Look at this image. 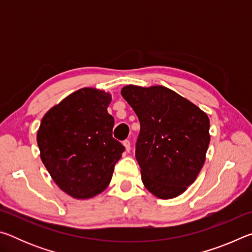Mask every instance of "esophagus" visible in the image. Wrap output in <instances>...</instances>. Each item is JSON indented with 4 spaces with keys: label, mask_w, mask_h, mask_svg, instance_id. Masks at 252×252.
<instances>
[{
    "label": "esophagus",
    "mask_w": 252,
    "mask_h": 252,
    "mask_svg": "<svg viewBox=\"0 0 252 252\" xmlns=\"http://www.w3.org/2000/svg\"><path fill=\"white\" fill-rule=\"evenodd\" d=\"M123 146H125L126 152H129L131 150V143L129 140H125V141H123Z\"/></svg>",
    "instance_id": "esophagus-1"
}]
</instances>
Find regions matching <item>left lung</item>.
<instances>
[{
  "label": "left lung",
  "instance_id": "1",
  "mask_svg": "<svg viewBox=\"0 0 252 252\" xmlns=\"http://www.w3.org/2000/svg\"><path fill=\"white\" fill-rule=\"evenodd\" d=\"M121 94L140 121L135 159L144 187L160 199L178 197L194 182L206 160L208 116L161 85H126Z\"/></svg>",
  "mask_w": 252,
  "mask_h": 252
}]
</instances>
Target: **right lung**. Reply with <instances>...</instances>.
Returning a JSON list of instances; mask_svg holds the SVG:
<instances>
[{
    "instance_id": "obj_1",
    "label": "right lung",
    "mask_w": 252,
    "mask_h": 252,
    "mask_svg": "<svg viewBox=\"0 0 252 252\" xmlns=\"http://www.w3.org/2000/svg\"><path fill=\"white\" fill-rule=\"evenodd\" d=\"M110 93L75 91L45 113L36 141L41 160L61 190L89 199L109 186L125 147L112 136Z\"/></svg>"
}]
</instances>
